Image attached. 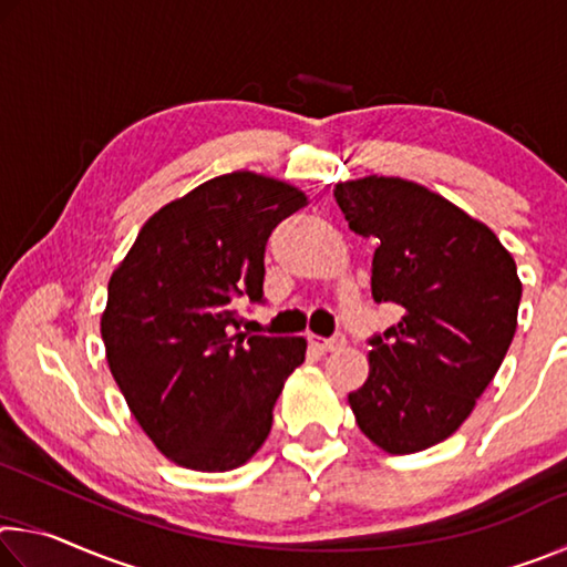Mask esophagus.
<instances>
[{"mask_svg": "<svg viewBox=\"0 0 567 567\" xmlns=\"http://www.w3.org/2000/svg\"><path fill=\"white\" fill-rule=\"evenodd\" d=\"M307 342H310L315 350L330 352V350L342 348V344H344V334L338 332V334H332V338H320V334H310V338H307Z\"/></svg>", "mask_w": 567, "mask_h": 567, "instance_id": "esophagus-1", "label": "esophagus"}]
</instances>
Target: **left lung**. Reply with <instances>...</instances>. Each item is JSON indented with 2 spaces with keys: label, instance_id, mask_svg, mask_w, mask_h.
Wrapping results in <instances>:
<instances>
[{
  "label": "left lung",
  "instance_id": "1",
  "mask_svg": "<svg viewBox=\"0 0 567 567\" xmlns=\"http://www.w3.org/2000/svg\"><path fill=\"white\" fill-rule=\"evenodd\" d=\"M352 233L375 237L372 297L402 307L370 338V375L348 395L354 420L390 455L443 443L491 385L517 328L523 285L487 225L400 177L334 185Z\"/></svg>",
  "mask_w": 567,
  "mask_h": 567
}]
</instances>
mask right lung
<instances>
[{"instance_id": "1", "label": "right lung", "mask_w": 567, "mask_h": 567, "mask_svg": "<svg viewBox=\"0 0 567 567\" xmlns=\"http://www.w3.org/2000/svg\"><path fill=\"white\" fill-rule=\"evenodd\" d=\"M305 205L287 182L229 172L152 215L112 272L102 312L112 378L172 463L225 473L270 435L307 342L235 332L233 300L265 302L267 239Z\"/></svg>"}]
</instances>
